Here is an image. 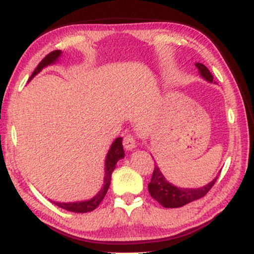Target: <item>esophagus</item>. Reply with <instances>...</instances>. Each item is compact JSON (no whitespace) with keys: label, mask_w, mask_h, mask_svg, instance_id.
I'll list each match as a JSON object with an SVG mask.
<instances>
[{"label":"esophagus","mask_w":254,"mask_h":254,"mask_svg":"<svg viewBox=\"0 0 254 254\" xmlns=\"http://www.w3.org/2000/svg\"><path fill=\"white\" fill-rule=\"evenodd\" d=\"M123 144H124V147L128 151H131L134 147L136 146V140L135 137L132 135H127L124 137L123 140Z\"/></svg>","instance_id":"1"}]
</instances>
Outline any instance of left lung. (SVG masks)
Listing matches in <instances>:
<instances>
[{
	"label": "left lung",
	"mask_w": 254,
	"mask_h": 254,
	"mask_svg": "<svg viewBox=\"0 0 254 254\" xmlns=\"http://www.w3.org/2000/svg\"><path fill=\"white\" fill-rule=\"evenodd\" d=\"M196 68L200 71V75L208 80L209 83L213 81L212 73L209 71V69L202 64H195ZM216 177L212 182H210L208 185L203 187H198V189H182V187H176L169 182L166 181L163 177L161 170L159 167L155 165L153 175H152L151 182L149 183V192L152 197L155 201H158L160 204L165 208H179L190 202H193L198 198L203 197L204 195L212 189L214 183L217 181Z\"/></svg>",
	"instance_id": "obj_1"
}]
</instances>
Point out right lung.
I'll list each match as a JSON object with an SVG mask.
<instances>
[{"instance_id":"1","label":"right lung","mask_w":254,"mask_h":254,"mask_svg":"<svg viewBox=\"0 0 254 254\" xmlns=\"http://www.w3.org/2000/svg\"><path fill=\"white\" fill-rule=\"evenodd\" d=\"M61 56V51L60 50H56L53 52L49 53L44 59H43L36 69L34 70V72L30 76L29 80L32 78L37 75L38 72L41 71L43 68H45L46 65L52 64L58 60V58ZM125 157V152L123 149V138L118 137L115 139V142L112 143V145L109 150L107 158H105V176H104V183H103V187L101 189V190L97 193L94 197L91 198V200L87 201H81V202H69V203H61V202H54L51 201L53 204H56L58 206H60L62 209L68 210V211L71 212H77V213H85V212H91L93 210L96 209L97 206L100 205L101 202L105 196V194L108 192L109 186H110V182H111V174L112 171L115 170L117 162L119 161L120 159H123Z\"/></svg>"}]
</instances>
